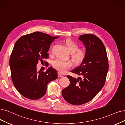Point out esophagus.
Masks as SVG:
<instances>
[{
    "label": "esophagus",
    "instance_id": "obj_1",
    "mask_svg": "<svg viewBox=\"0 0 125 125\" xmlns=\"http://www.w3.org/2000/svg\"><path fill=\"white\" fill-rule=\"evenodd\" d=\"M58 77H62L63 76V75L61 73H58Z\"/></svg>",
    "mask_w": 125,
    "mask_h": 125
}]
</instances>
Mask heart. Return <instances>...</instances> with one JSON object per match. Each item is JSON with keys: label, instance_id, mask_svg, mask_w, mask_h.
I'll use <instances>...</instances> for the list:
<instances>
[{"label": "heart", "instance_id": "heart-1", "mask_svg": "<svg viewBox=\"0 0 125 125\" xmlns=\"http://www.w3.org/2000/svg\"><path fill=\"white\" fill-rule=\"evenodd\" d=\"M66 45L68 50L72 53V58L73 61L76 64H80L85 59L86 52L84 49H78L79 46L75 42L72 40H67ZM53 66L59 71L63 72L70 68L72 63L70 60H64L61 58H57L52 62Z\"/></svg>", "mask_w": 125, "mask_h": 125}]
</instances>
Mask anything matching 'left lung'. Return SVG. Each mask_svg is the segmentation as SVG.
I'll list each match as a JSON object with an SVG mask.
<instances>
[{"instance_id": "left-lung-1", "label": "left lung", "mask_w": 125, "mask_h": 125, "mask_svg": "<svg viewBox=\"0 0 125 125\" xmlns=\"http://www.w3.org/2000/svg\"><path fill=\"white\" fill-rule=\"evenodd\" d=\"M78 39L83 43L86 55L80 65L71 72L81 78L67 76L70 84L62 93L64 99L73 105L85 104L95 97L103 87L109 70L103 42L92 34L80 35Z\"/></svg>"}]
</instances>
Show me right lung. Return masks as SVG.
Here are the masks:
<instances>
[{
	"instance_id": "obj_1",
	"label": "right lung",
	"mask_w": 125,
	"mask_h": 125,
	"mask_svg": "<svg viewBox=\"0 0 125 125\" xmlns=\"http://www.w3.org/2000/svg\"><path fill=\"white\" fill-rule=\"evenodd\" d=\"M58 38L35 32L22 36L15 43L10 59L11 78L17 91L25 97L41 98L46 94L48 83L57 79L54 69L37 72L36 65L40 60L48 58L50 45Z\"/></svg>"
}]
</instances>
